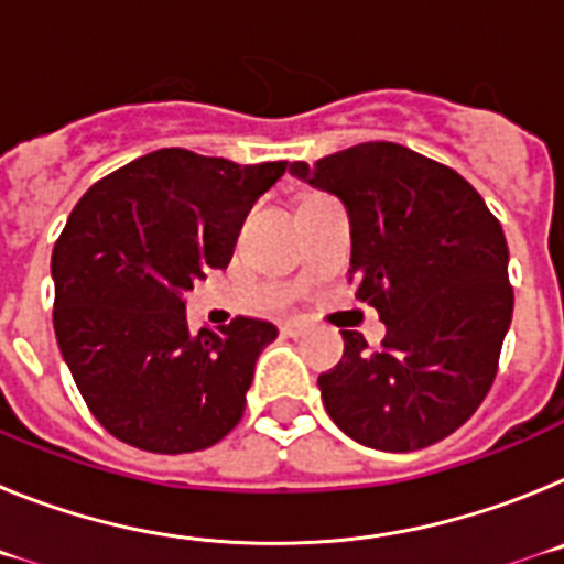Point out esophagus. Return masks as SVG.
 Returning <instances> with one entry per match:
<instances>
[{
	"label": "esophagus",
	"instance_id": "34e87169",
	"mask_svg": "<svg viewBox=\"0 0 564 564\" xmlns=\"http://www.w3.org/2000/svg\"><path fill=\"white\" fill-rule=\"evenodd\" d=\"M279 330L285 333V336L296 338V336H305L307 330H311V325H307L305 318H288V322H282V327Z\"/></svg>",
	"mask_w": 564,
	"mask_h": 564
}]
</instances>
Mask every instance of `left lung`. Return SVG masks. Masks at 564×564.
<instances>
[{"instance_id":"obj_1","label":"left lung","mask_w":564,"mask_h":564,"mask_svg":"<svg viewBox=\"0 0 564 564\" xmlns=\"http://www.w3.org/2000/svg\"><path fill=\"white\" fill-rule=\"evenodd\" d=\"M291 172L350 214V282L387 325L381 350L341 330L318 376L327 415L381 452H415L463 426L488 395L514 313L500 220L455 169L370 141Z\"/></svg>"}]
</instances>
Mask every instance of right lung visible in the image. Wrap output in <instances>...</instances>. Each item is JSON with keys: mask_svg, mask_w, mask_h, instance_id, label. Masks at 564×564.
I'll list each match as a JSON object with an SVG mask.
<instances>
[{"mask_svg": "<svg viewBox=\"0 0 564 564\" xmlns=\"http://www.w3.org/2000/svg\"><path fill=\"white\" fill-rule=\"evenodd\" d=\"M285 169L158 149L76 203L53 248V327L78 392L112 437L186 455L239 423L276 327L237 316L192 333L183 293L231 262L242 220Z\"/></svg>", "mask_w": 564, "mask_h": 564, "instance_id": "right-lung-1", "label": "right lung"}]
</instances>
